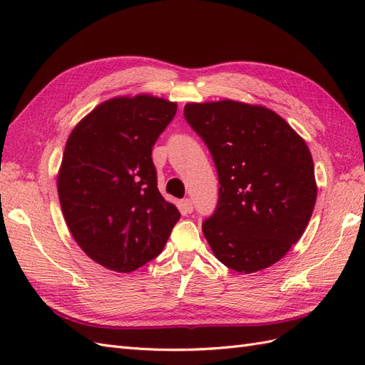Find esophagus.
<instances>
[{"label": "esophagus", "instance_id": "1", "mask_svg": "<svg viewBox=\"0 0 365 365\" xmlns=\"http://www.w3.org/2000/svg\"><path fill=\"white\" fill-rule=\"evenodd\" d=\"M182 208H184L185 213H192L193 212V202H192V200H184L182 201Z\"/></svg>", "mask_w": 365, "mask_h": 365}]
</instances>
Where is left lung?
<instances>
[{"instance_id":"obj_1","label":"left lung","mask_w":365,"mask_h":365,"mask_svg":"<svg viewBox=\"0 0 365 365\" xmlns=\"http://www.w3.org/2000/svg\"><path fill=\"white\" fill-rule=\"evenodd\" d=\"M184 117L217 170V205L202 222L216 259L242 274L271 267L302 237L315 207L314 161L304 140L259 105L187 103Z\"/></svg>"}]
</instances>
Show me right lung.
<instances>
[{
	"label": "right lung",
	"mask_w": 365,
	"mask_h": 365,
	"mask_svg": "<svg viewBox=\"0 0 365 365\" xmlns=\"http://www.w3.org/2000/svg\"><path fill=\"white\" fill-rule=\"evenodd\" d=\"M176 108L148 94L115 97L68 137L58 175L62 213L77 245L108 269L130 272L155 259L180 220L152 161Z\"/></svg>",
	"instance_id": "add662e5"
}]
</instances>
